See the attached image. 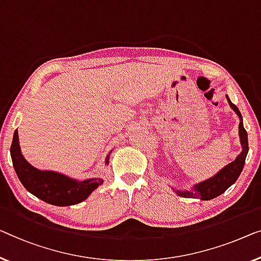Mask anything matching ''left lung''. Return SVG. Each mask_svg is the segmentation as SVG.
Wrapping results in <instances>:
<instances>
[{"mask_svg":"<svg viewBox=\"0 0 261 261\" xmlns=\"http://www.w3.org/2000/svg\"><path fill=\"white\" fill-rule=\"evenodd\" d=\"M226 98L227 102L230 103V107L236 111V114L239 116V137L243 151L240 152V154H238V157H237L234 161L230 163L228 165L224 166V168L221 169L219 172L216 173L215 176L199 182V184L193 185V188L190 190V191H186V190H182V191L181 190H173V191H176L178 196L184 198H199L201 200L213 199V198L220 196L221 193L226 191L232 184H234L236 180L239 178L240 173H242L245 164V159H246V155L248 152L247 132L244 127L243 116L240 114L239 109L231 102L228 96H226Z\"/></svg>","mask_w":261,"mask_h":261,"instance_id":"8db88e82","label":"left lung"}]
</instances>
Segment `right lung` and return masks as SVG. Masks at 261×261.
Listing matches in <instances>:
<instances>
[{
    "label": "right lung",
    "mask_w": 261,
    "mask_h": 261,
    "mask_svg": "<svg viewBox=\"0 0 261 261\" xmlns=\"http://www.w3.org/2000/svg\"><path fill=\"white\" fill-rule=\"evenodd\" d=\"M10 154L18 179L27 191L48 204L55 206L79 204L87 199L92 191L103 184L102 178L77 180L55 171L36 169L23 157L19 147L17 130L14 132ZM107 164H109V154L106 159Z\"/></svg>",
    "instance_id": "obj_1"
}]
</instances>
